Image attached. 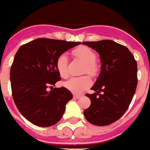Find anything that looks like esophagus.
<instances>
[{"mask_svg": "<svg viewBox=\"0 0 150 150\" xmlns=\"http://www.w3.org/2000/svg\"><path fill=\"white\" fill-rule=\"evenodd\" d=\"M81 97H82V96L81 95H77V94H74V98H75V99H79V98H81Z\"/></svg>", "mask_w": 150, "mask_h": 150, "instance_id": "34e87169", "label": "esophagus"}]
</instances>
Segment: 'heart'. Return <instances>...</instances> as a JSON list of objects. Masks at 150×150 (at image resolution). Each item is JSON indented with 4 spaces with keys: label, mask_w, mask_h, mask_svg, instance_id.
Here are the masks:
<instances>
[{
    "label": "heart",
    "mask_w": 150,
    "mask_h": 150,
    "mask_svg": "<svg viewBox=\"0 0 150 150\" xmlns=\"http://www.w3.org/2000/svg\"><path fill=\"white\" fill-rule=\"evenodd\" d=\"M74 56L82 61L85 64L83 73L89 74L91 76H94L97 73L98 68L95 63L97 56L95 53L86 47H82L76 49L73 52ZM68 56L62 54L57 59L56 67L60 76L62 78H68L69 72L68 70ZM91 84V80L87 76H82L79 77H74L64 82V86L71 91L75 94H79L87 89Z\"/></svg>",
    "instance_id": "1"
}]
</instances>
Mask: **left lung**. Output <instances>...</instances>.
I'll return each mask as SVG.
<instances>
[{
	"label": "left lung",
	"mask_w": 150,
	"mask_h": 150,
	"mask_svg": "<svg viewBox=\"0 0 150 150\" xmlns=\"http://www.w3.org/2000/svg\"><path fill=\"white\" fill-rule=\"evenodd\" d=\"M82 44L100 54L102 64L100 75L91 88L95 92L86 94L91 103L83 114L89 123L107 126L119 120L131 103L138 84L137 62L128 48L114 41Z\"/></svg>",
	"instance_id": "1"
}]
</instances>
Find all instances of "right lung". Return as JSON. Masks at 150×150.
Returning a JSON list of instances; mask_svg holds the SVG:
<instances>
[{
  "instance_id": "obj_1",
  "label": "right lung",
  "mask_w": 150,
  "mask_h": 150,
  "mask_svg": "<svg viewBox=\"0 0 150 150\" xmlns=\"http://www.w3.org/2000/svg\"><path fill=\"white\" fill-rule=\"evenodd\" d=\"M80 42L37 38L21 46L10 69L12 97L23 116L33 124L47 127L58 123L73 97L69 90L55 86L61 79L57 59Z\"/></svg>"
}]
</instances>
